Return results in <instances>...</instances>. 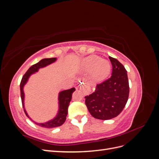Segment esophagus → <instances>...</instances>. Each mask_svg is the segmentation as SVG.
Returning <instances> with one entry per match:
<instances>
[{"mask_svg": "<svg viewBox=\"0 0 159 159\" xmlns=\"http://www.w3.org/2000/svg\"><path fill=\"white\" fill-rule=\"evenodd\" d=\"M84 89V93H89V91H90V89H89V88H85V89Z\"/></svg>", "mask_w": 159, "mask_h": 159, "instance_id": "1", "label": "esophagus"}]
</instances>
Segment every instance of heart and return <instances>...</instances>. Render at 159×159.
I'll list each match as a JSON object with an SVG mask.
<instances>
[{
    "label": "heart",
    "mask_w": 159,
    "mask_h": 159,
    "mask_svg": "<svg viewBox=\"0 0 159 159\" xmlns=\"http://www.w3.org/2000/svg\"><path fill=\"white\" fill-rule=\"evenodd\" d=\"M86 66L88 68H91V75L95 80H102L110 71L111 66L109 61L105 60H100L98 56H90L86 60Z\"/></svg>",
    "instance_id": "b5f03b06"
}]
</instances>
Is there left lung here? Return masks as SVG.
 I'll return each instance as SVG.
<instances>
[{
    "mask_svg": "<svg viewBox=\"0 0 159 159\" xmlns=\"http://www.w3.org/2000/svg\"><path fill=\"white\" fill-rule=\"evenodd\" d=\"M109 57L112 65L111 75L96 85L94 92L85 97V105L90 114L101 120L113 119L121 113L129 94L126 69L117 59Z\"/></svg>",
    "mask_w": 159,
    "mask_h": 159,
    "instance_id": "left-lung-1",
    "label": "left lung"
}]
</instances>
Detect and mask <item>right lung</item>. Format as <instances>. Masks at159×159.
I'll list each match as a JSON object with an SVG mask.
<instances>
[{
  "mask_svg": "<svg viewBox=\"0 0 159 159\" xmlns=\"http://www.w3.org/2000/svg\"><path fill=\"white\" fill-rule=\"evenodd\" d=\"M56 60V57L43 59V60H40L39 62H38L37 64L32 65L30 68L27 70L25 74L22 77L21 82H20V96H21V100H22V106L24 108V111H25V113L28 118H29V117H28V114L26 113V110L25 109V107H24V98H25V94H24V91H23L24 85H25L26 81H28V78H29L31 74L34 73V72L38 71V70L40 68H43V67H45L48 65L53 63V62H54ZM75 90V89L74 88H72L69 89L62 91L60 93V94H59V103H60L59 111H58V113H57V116L54 119L51 120V121L47 122V123H40V124L37 123H35L40 127L48 128V129L57 127L61 126V125H63L66 119L67 115H68V109L70 102L71 99L72 93H73V92Z\"/></svg>",
  "mask_w": 159,
  "mask_h": 159,
  "instance_id": "add662e5",
  "label": "right lung"
}]
</instances>
